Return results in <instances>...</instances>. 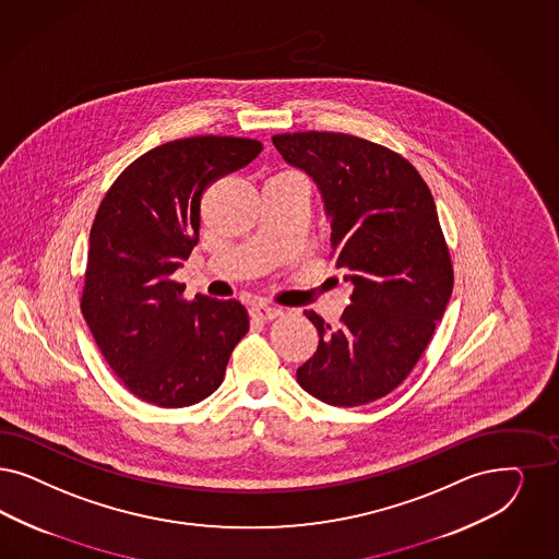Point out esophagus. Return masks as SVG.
Returning <instances> with one entry per match:
<instances>
[{
	"instance_id": "obj_1",
	"label": "esophagus",
	"mask_w": 559,
	"mask_h": 559,
	"mask_svg": "<svg viewBox=\"0 0 559 559\" xmlns=\"http://www.w3.org/2000/svg\"><path fill=\"white\" fill-rule=\"evenodd\" d=\"M250 316L255 320H274L281 316V309L269 306V304H255L250 308Z\"/></svg>"
}]
</instances>
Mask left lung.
<instances>
[{
	"label": "left lung",
	"mask_w": 559,
	"mask_h": 559,
	"mask_svg": "<svg viewBox=\"0 0 559 559\" xmlns=\"http://www.w3.org/2000/svg\"><path fill=\"white\" fill-rule=\"evenodd\" d=\"M272 144L313 179L330 255L355 287L336 328L304 311L320 341L297 382L326 405L373 403L411 373L452 295L433 195L401 154L357 135L301 132Z\"/></svg>",
	"instance_id": "obj_1"
}]
</instances>
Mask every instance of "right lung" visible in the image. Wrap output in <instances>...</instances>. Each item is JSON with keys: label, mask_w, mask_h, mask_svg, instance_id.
Instances as JSON below:
<instances>
[{"label": "right lung", "mask_w": 559, "mask_h": 559, "mask_svg": "<svg viewBox=\"0 0 559 559\" xmlns=\"http://www.w3.org/2000/svg\"><path fill=\"white\" fill-rule=\"evenodd\" d=\"M260 153L248 138L174 140L135 158L98 206L82 313L117 378L151 405L181 408L211 396L250 330L237 299H181L186 285L174 272L198 243L206 186Z\"/></svg>", "instance_id": "obj_1"}]
</instances>
